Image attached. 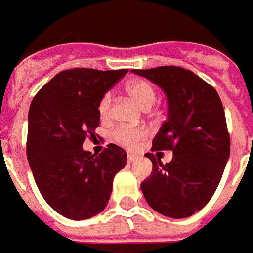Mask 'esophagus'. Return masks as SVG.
I'll return each instance as SVG.
<instances>
[{"instance_id": "34e87169", "label": "esophagus", "mask_w": 253, "mask_h": 253, "mask_svg": "<svg viewBox=\"0 0 253 253\" xmlns=\"http://www.w3.org/2000/svg\"><path fill=\"white\" fill-rule=\"evenodd\" d=\"M136 157L135 154H128V158H126V161H128V164H132V162H135L136 161Z\"/></svg>"}]
</instances>
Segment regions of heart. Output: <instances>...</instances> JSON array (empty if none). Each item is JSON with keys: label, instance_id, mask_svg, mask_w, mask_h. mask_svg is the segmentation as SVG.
Masks as SVG:
<instances>
[{"label": "heart", "instance_id": "b5f03b06", "mask_svg": "<svg viewBox=\"0 0 253 253\" xmlns=\"http://www.w3.org/2000/svg\"><path fill=\"white\" fill-rule=\"evenodd\" d=\"M126 91L135 99L143 109L150 107L157 101V91L152 87L151 83L146 80H136L128 84ZM110 109H112V92H105L98 102V114L102 120H107L110 117ZM148 130L143 126H125L118 125L112 132L113 140L128 148H133L139 143L147 139Z\"/></svg>", "mask_w": 253, "mask_h": 253}]
</instances>
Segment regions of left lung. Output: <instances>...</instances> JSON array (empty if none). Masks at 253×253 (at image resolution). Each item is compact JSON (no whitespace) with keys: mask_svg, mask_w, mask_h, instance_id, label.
<instances>
[{"mask_svg":"<svg viewBox=\"0 0 253 253\" xmlns=\"http://www.w3.org/2000/svg\"><path fill=\"white\" fill-rule=\"evenodd\" d=\"M168 96V118L152 140V151L171 150L162 164L154 154L151 175L141 182L147 203L169 218H187L215 193L230 155V135L221 98L212 85L181 66L133 69Z\"/></svg>","mask_w":253,"mask_h":253,"instance_id":"left-lung-1","label":"left lung"}]
</instances>
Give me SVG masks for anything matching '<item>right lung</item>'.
Returning <instances> with one entry per match:
<instances>
[{"instance_id":"add662e5","label":"right lung","mask_w":253,"mask_h":253,"mask_svg":"<svg viewBox=\"0 0 253 253\" xmlns=\"http://www.w3.org/2000/svg\"><path fill=\"white\" fill-rule=\"evenodd\" d=\"M126 72L66 69L32 99L27 159L46 203L65 218L82 221L103 211L113 178L126 164V152L112 143L99 155L83 150L99 126L101 96Z\"/></svg>"}]
</instances>
